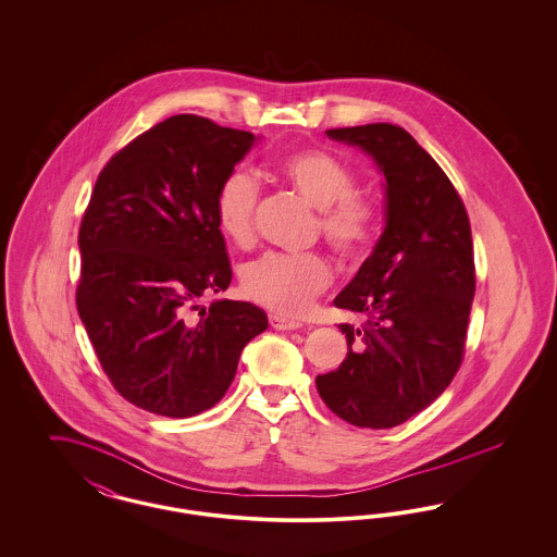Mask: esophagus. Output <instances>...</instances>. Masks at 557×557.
Here are the masks:
<instances>
[{"label": "esophagus", "instance_id": "34e87169", "mask_svg": "<svg viewBox=\"0 0 557 557\" xmlns=\"http://www.w3.org/2000/svg\"><path fill=\"white\" fill-rule=\"evenodd\" d=\"M269 325H271L273 330H298V327H302L300 321L290 318H282V315H275V313L269 315Z\"/></svg>", "mask_w": 557, "mask_h": 557}]
</instances>
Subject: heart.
I'll list each match as a JSON object with an SVG mask.
<instances>
[{
  "label": "heart",
  "mask_w": 557,
  "mask_h": 557,
  "mask_svg": "<svg viewBox=\"0 0 557 557\" xmlns=\"http://www.w3.org/2000/svg\"><path fill=\"white\" fill-rule=\"evenodd\" d=\"M277 177L319 209V230L332 252L345 263L368 257L377 234L380 212L370 196L357 191V173L336 154L300 148L275 164ZM261 187L255 175L236 169L223 177L214 196L221 234L239 248L257 238ZM242 292L277 315H302L332 284V267L315 252H267L242 271Z\"/></svg>",
  "instance_id": "heart-1"
}]
</instances>
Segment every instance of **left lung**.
<instances>
[{
	"label": "left lung",
	"mask_w": 557,
	"mask_h": 557,
	"mask_svg": "<svg viewBox=\"0 0 557 557\" xmlns=\"http://www.w3.org/2000/svg\"><path fill=\"white\" fill-rule=\"evenodd\" d=\"M325 133L377 162L386 177V230L334 298L361 323H341L346 359L315 384L348 424L395 428L441 397L463 361L476 292L470 219L445 171L403 127Z\"/></svg>",
	"instance_id": "1"
}]
</instances>
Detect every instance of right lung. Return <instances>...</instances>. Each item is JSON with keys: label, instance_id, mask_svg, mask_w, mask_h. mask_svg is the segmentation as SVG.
<instances>
[{"label": "right lung", "instance_id": "1", "mask_svg": "<svg viewBox=\"0 0 557 557\" xmlns=\"http://www.w3.org/2000/svg\"><path fill=\"white\" fill-rule=\"evenodd\" d=\"M252 141L205 116H171L108 160L83 212L81 321L114 391L150 413L211 409L242 348L267 330L250 302L198 305L232 282L214 196Z\"/></svg>", "mask_w": 557, "mask_h": 557}]
</instances>
